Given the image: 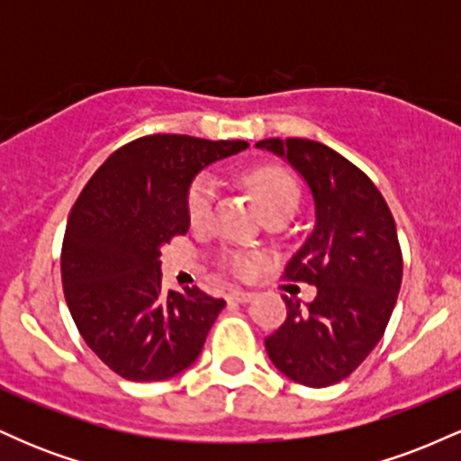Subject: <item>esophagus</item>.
<instances>
[{
  "label": "esophagus",
  "mask_w": 461,
  "mask_h": 461,
  "mask_svg": "<svg viewBox=\"0 0 461 461\" xmlns=\"http://www.w3.org/2000/svg\"><path fill=\"white\" fill-rule=\"evenodd\" d=\"M253 297H256V293H251V290H231L230 293V299L236 303H249Z\"/></svg>",
  "instance_id": "esophagus-1"
}]
</instances>
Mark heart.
I'll return each instance as SVG.
<instances>
[{
	"mask_svg": "<svg viewBox=\"0 0 461 461\" xmlns=\"http://www.w3.org/2000/svg\"><path fill=\"white\" fill-rule=\"evenodd\" d=\"M247 186L251 188L253 197L264 214L279 212V210H297L299 205V186L288 171L279 167H260L249 171ZM216 182L212 177L203 176L193 184L188 193V216L193 223H205L212 214L216 201ZM231 271L236 275H249L253 271V262L249 258L236 256L230 260Z\"/></svg>",
	"mask_w": 461,
	"mask_h": 461,
	"instance_id": "heart-1",
	"label": "heart"
}]
</instances>
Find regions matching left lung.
<instances>
[{"label": "left lung", "mask_w": 461, "mask_h": 461, "mask_svg": "<svg viewBox=\"0 0 461 461\" xmlns=\"http://www.w3.org/2000/svg\"><path fill=\"white\" fill-rule=\"evenodd\" d=\"M256 147L288 162L314 201V230L285 277L316 285V299L284 297L288 316L264 345L285 377L327 388L368 357L393 316L403 277L393 212L356 164L322 142L267 139Z\"/></svg>", "instance_id": "8db88e82"}]
</instances>
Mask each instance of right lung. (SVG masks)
<instances>
[{"label":"right lung","instance_id":"add662e5","mask_svg":"<svg viewBox=\"0 0 461 461\" xmlns=\"http://www.w3.org/2000/svg\"><path fill=\"white\" fill-rule=\"evenodd\" d=\"M247 147L182 134L131 140L73 205L60 258L68 312L95 356L123 379L162 382L199 357L225 301L197 285L164 293L160 249L188 231L197 173Z\"/></svg>","mask_w":461,"mask_h":461}]
</instances>
